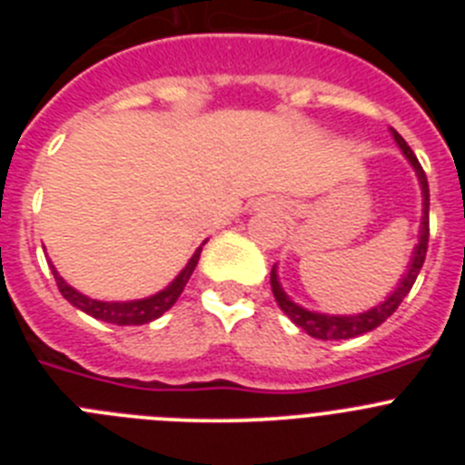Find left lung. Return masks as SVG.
Returning a JSON list of instances; mask_svg holds the SVG:
<instances>
[{"mask_svg": "<svg viewBox=\"0 0 465 465\" xmlns=\"http://www.w3.org/2000/svg\"><path fill=\"white\" fill-rule=\"evenodd\" d=\"M393 139L398 142L401 151L405 153V158L412 163V167L417 170L419 176V183H421V193H424V216H421V235H419V244L414 246V253H412V262H410V270L408 274L402 277V282L398 283V289L393 291L389 298L381 302V305L372 307V310L363 312V314H354V316H331V314H316V312H307L302 307H298L293 300H289V295L283 293L282 286L277 282V272H270V286H272V293L274 300H277L279 310L283 314L289 316L291 322L295 326H300L307 335L316 340H349V338H356V335H363V332H371L375 331L377 326L389 319L393 312L398 310V305L402 302V298L410 293V289L414 286L417 282V274L421 270L426 261V249H429V182H426V172L424 167L419 165L417 155L414 151L410 149L408 142L401 137V134L393 130Z\"/></svg>", "mask_w": 465, "mask_h": 465, "instance_id": "1", "label": "left lung"}]
</instances>
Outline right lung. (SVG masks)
I'll return each mask as SVG.
<instances>
[{
	"instance_id": "add662e5",
	"label": "right lung",
	"mask_w": 465,
	"mask_h": 465,
	"mask_svg": "<svg viewBox=\"0 0 465 465\" xmlns=\"http://www.w3.org/2000/svg\"><path fill=\"white\" fill-rule=\"evenodd\" d=\"M200 252H203V246L193 253V258L188 261L186 268L179 272V277H176L167 289L151 295V298L133 300V302H102V300H93L88 298V295L79 293V291H74L72 286H69V283L55 272L53 265L51 270H53V277H55L57 289H60V293H63V298L69 300L74 307H79L81 312L94 316V319H100V322L116 323V326H142V323H149L153 322V319H158V316H163L172 305H174L176 298L182 295L183 286H186L188 279H191L197 261H200Z\"/></svg>"
}]
</instances>
